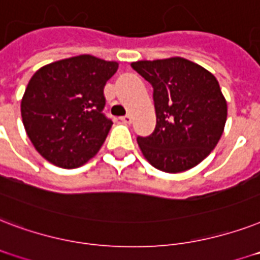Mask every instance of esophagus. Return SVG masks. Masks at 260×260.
<instances>
[{"label": "esophagus", "instance_id": "34e87169", "mask_svg": "<svg viewBox=\"0 0 260 260\" xmlns=\"http://www.w3.org/2000/svg\"><path fill=\"white\" fill-rule=\"evenodd\" d=\"M120 120H122V122H123V123H126V124H130L133 122V118L130 115H126V116H122V118H120Z\"/></svg>", "mask_w": 260, "mask_h": 260}]
</instances>
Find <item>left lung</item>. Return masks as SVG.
Instances as JSON below:
<instances>
[{"mask_svg": "<svg viewBox=\"0 0 260 260\" xmlns=\"http://www.w3.org/2000/svg\"><path fill=\"white\" fill-rule=\"evenodd\" d=\"M153 86L156 127L137 137L144 157L154 168L178 174L198 166L218 144L226 122V100L217 78L180 57L133 62Z\"/></svg>", "mask_w": 260, "mask_h": 260, "instance_id": "8db88e82", "label": "left lung"}]
</instances>
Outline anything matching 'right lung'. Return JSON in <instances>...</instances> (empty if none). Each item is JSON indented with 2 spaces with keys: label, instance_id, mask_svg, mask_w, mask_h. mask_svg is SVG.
<instances>
[{
  "label": "right lung",
  "instance_id": "obj_1",
  "mask_svg": "<svg viewBox=\"0 0 260 260\" xmlns=\"http://www.w3.org/2000/svg\"><path fill=\"white\" fill-rule=\"evenodd\" d=\"M116 70L118 62L85 54L48 63L32 76L21 118L40 156L72 170L99 152L112 126L103 114L104 85Z\"/></svg>",
  "mask_w": 260,
  "mask_h": 260
}]
</instances>
